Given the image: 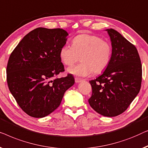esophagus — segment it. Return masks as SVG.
Returning a JSON list of instances; mask_svg holds the SVG:
<instances>
[{
    "label": "esophagus",
    "instance_id": "34e87169",
    "mask_svg": "<svg viewBox=\"0 0 148 148\" xmlns=\"http://www.w3.org/2000/svg\"><path fill=\"white\" fill-rule=\"evenodd\" d=\"M82 81V80H81L79 78H75V82L76 83H79V82H81Z\"/></svg>",
    "mask_w": 148,
    "mask_h": 148
}]
</instances>
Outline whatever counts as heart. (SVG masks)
Segmentation results:
<instances>
[{
    "instance_id": "heart-1",
    "label": "heart",
    "mask_w": 148,
    "mask_h": 148,
    "mask_svg": "<svg viewBox=\"0 0 148 148\" xmlns=\"http://www.w3.org/2000/svg\"><path fill=\"white\" fill-rule=\"evenodd\" d=\"M111 43L96 35H77L72 41V46L64 44L60 48V57L62 62L71 66L80 60L82 63L68 68V71L76 76H88L103 72L111 61Z\"/></svg>"
}]
</instances>
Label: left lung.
Wrapping results in <instances>:
<instances>
[{
	"label": "left lung",
	"mask_w": 148,
	"mask_h": 148,
	"mask_svg": "<svg viewBox=\"0 0 148 148\" xmlns=\"http://www.w3.org/2000/svg\"><path fill=\"white\" fill-rule=\"evenodd\" d=\"M106 31L111 41V61L103 74L89 81L88 103L98 113L112 117L123 113L139 93L142 67L135 45L115 29Z\"/></svg>",
	"instance_id": "1"
}]
</instances>
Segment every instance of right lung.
<instances>
[{"label":"right lung","instance_id":"add662e5","mask_svg":"<svg viewBox=\"0 0 148 148\" xmlns=\"http://www.w3.org/2000/svg\"><path fill=\"white\" fill-rule=\"evenodd\" d=\"M68 33L62 29L39 27L27 34L8 61L7 80L10 92L28 115L41 118L59 107L74 78L56 76L64 71L60 50Z\"/></svg>","mask_w":148,"mask_h":148}]
</instances>
